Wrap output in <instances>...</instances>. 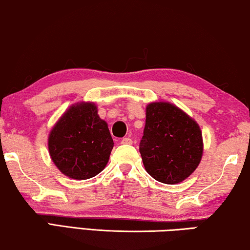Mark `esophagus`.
Listing matches in <instances>:
<instances>
[{"instance_id": "esophagus-1", "label": "esophagus", "mask_w": 250, "mask_h": 250, "mask_svg": "<svg viewBox=\"0 0 250 250\" xmlns=\"http://www.w3.org/2000/svg\"><path fill=\"white\" fill-rule=\"evenodd\" d=\"M121 143H122V144H124V145H132L133 141L130 140L129 137H125V138H123Z\"/></svg>"}]
</instances>
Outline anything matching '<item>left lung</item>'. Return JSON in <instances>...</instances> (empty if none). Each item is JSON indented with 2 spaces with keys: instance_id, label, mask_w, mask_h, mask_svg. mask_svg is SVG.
Here are the masks:
<instances>
[{
  "instance_id": "1",
  "label": "left lung",
  "mask_w": 250,
  "mask_h": 250,
  "mask_svg": "<svg viewBox=\"0 0 250 250\" xmlns=\"http://www.w3.org/2000/svg\"><path fill=\"white\" fill-rule=\"evenodd\" d=\"M203 135L197 122L168 102L146 106L140 153L147 173L174 185L185 181L202 161Z\"/></svg>"
}]
</instances>
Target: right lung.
I'll list each match as a JSON object with an SVG mask.
<instances>
[{
    "mask_svg": "<svg viewBox=\"0 0 250 250\" xmlns=\"http://www.w3.org/2000/svg\"><path fill=\"white\" fill-rule=\"evenodd\" d=\"M47 146L61 173L83 181L105 168L114 142L107 123L98 116L97 106L93 102H79L53 126Z\"/></svg>",
    "mask_w": 250,
    "mask_h": 250,
    "instance_id": "1",
    "label": "right lung"
}]
</instances>
